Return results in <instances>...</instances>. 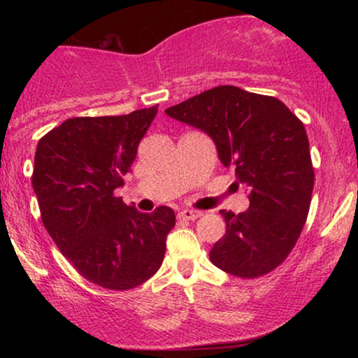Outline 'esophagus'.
<instances>
[{"instance_id":"34e87169","label":"esophagus","mask_w":358,"mask_h":358,"mask_svg":"<svg viewBox=\"0 0 358 358\" xmlns=\"http://www.w3.org/2000/svg\"><path fill=\"white\" fill-rule=\"evenodd\" d=\"M202 215L199 210H190V208H183L182 212H178V219L183 220H195Z\"/></svg>"}]
</instances>
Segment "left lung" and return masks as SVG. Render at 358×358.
Segmentation results:
<instances>
[{
  "label": "left lung",
  "instance_id": "obj_1",
  "mask_svg": "<svg viewBox=\"0 0 358 358\" xmlns=\"http://www.w3.org/2000/svg\"><path fill=\"white\" fill-rule=\"evenodd\" d=\"M170 117L205 131L224 166L236 170L249 208L220 210L227 231L213 244V266L242 279L286 261L310 212L315 170L303 122L273 96L219 85L171 106Z\"/></svg>",
  "mask_w": 358,
  "mask_h": 358
}]
</instances>
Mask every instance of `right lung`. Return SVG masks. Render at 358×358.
I'll list each match as a JSON object with an SVG mask.
<instances>
[{
  "mask_svg": "<svg viewBox=\"0 0 358 358\" xmlns=\"http://www.w3.org/2000/svg\"><path fill=\"white\" fill-rule=\"evenodd\" d=\"M158 106L124 116L72 117L38 141L31 185L42 222L77 273L114 291L133 289L162 266L175 212L122 203V185Z\"/></svg>",
  "mask_w": 358,
  "mask_h": 358,
  "instance_id": "1",
  "label": "right lung"
}]
</instances>
